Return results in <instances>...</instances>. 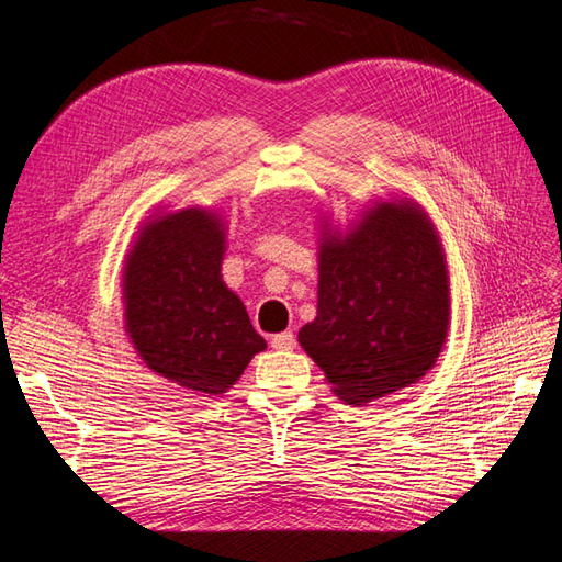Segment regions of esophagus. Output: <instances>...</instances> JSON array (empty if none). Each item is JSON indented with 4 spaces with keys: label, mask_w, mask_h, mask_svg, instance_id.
<instances>
[{
    "label": "esophagus",
    "mask_w": 562,
    "mask_h": 562,
    "mask_svg": "<svg viewBox=\"0 0 562 562\" xmlns=\"http://www.w3.org/2000/svg\"><path fill=\"white\" fill-rule=\"evenodd\" d=\"M271 347H274V349H281V351H285V349H293V347H295V335H293L291 330L279 333V335L271 337Z\"/></svg>",
    "instance_id": "1"
}]
</instances>
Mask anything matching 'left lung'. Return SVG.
<instances>
[{"mask_svg":"<svg viewBox=\"0 0 562 562\" xmlns=\"http://www.w3.org/2000/svg\"><path fill=\"white\" fill-rule=\"evenodd\" d=\"M448 323L446 252L419 203L375 201L347 232L321 225L316 318L297 339L335 396L366 405L419 382Z\"/></svg>","mask_w":562,"mask_h":562,"instance_id":"left-lung-1","label":"left lung"}]
</instances>
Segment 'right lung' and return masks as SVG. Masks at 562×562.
I'll list each match as a JSON object with an SVG mask.
<instances>
[{
    "mask_svg": "<svg viewBox=\"0 0 562 562\" xmlns=\"http://www.w3.org/2000/svg\"><path fill=\"white\" fill-rule=\"evenodd\" d=\"M225 223L211 209L157 213L124 262V323L149 370L194 394L220 396L267 342L223 281Z\"/></svg>",
    "mask_w": 562,
    "mask_h": 562,
    "instance_id": "1",
    "label": "right lung"
}]
</instances>
